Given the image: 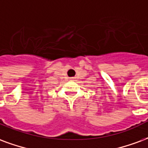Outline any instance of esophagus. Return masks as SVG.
<instances>
[{
  "mask_svg": "<svg viewBox=\"0 0 148 148\" xmlns=\"http://www.w3.org/2000/svg\"><path fill=\"white\" fill-rule=\"evenodd\" d=\"M71 80H74V77H71Z\"/></svg>",
  "mask_w": 148,
  "mask_h": 148,
  "instance_id": "esophagus-1",
  "label": "esophagus"
}]
</instances>
